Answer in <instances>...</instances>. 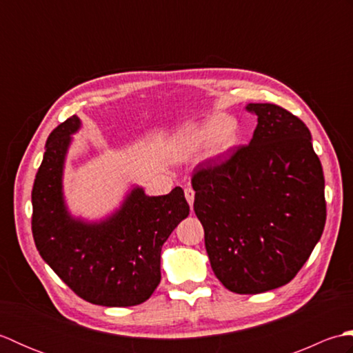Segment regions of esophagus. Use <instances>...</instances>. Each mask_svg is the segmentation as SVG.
I'll return each mask as SVG.
<instances>
[{"mask_svg":"<svg viewBox=\"0 0 353 353\" xmlns=\"http://www.w3.org/2000/svg\"><path fill=\"white\" fill-rule=\"evenodd\" d=\"M185 197H186V201L190 203V206L192 208V205H194V190L191 188V186L185 188Z\"/></svg>","mask_w":353,"mask_h":353,"instance_id":"obj_1","label":"esophagus"}]
</instances>
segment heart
Returning a JSON list of instances; mask_svg holds the SVG:
<instances>
[{"label": "heart", "mask_w": 353, "mask_h": 353, "mask_svg": "<svg viewBox=\"0 0 353 353\" xmlns=\"http://www.w3.org/2000/svg\"><path fill=\"white\" fill-rule=\"evenodd\" d=\"M239 129L235 119L228 115H212L203 121L186 124L174 134L172 153L177 157H188L208 145L211 157H224L238 145Z\"/></svg>", "instance_id": "heart-1"}]
</instances>
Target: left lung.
I'll list each match as a JSON object with an SVG mask.
<instances>
[{
	"mask_svg": "<svg viewBox=\"0 0 353 353\" xmlns=\"http://www.w3.org/2000/svg\"><path fill=\"white\" fill-rule=\"evenodd\" d=\"M249 145L203 162L192 177L194 211L215 276L236 294L288 283L308 261L326 223L325 177L302 119L270 103Z\"/></svg>",
	"mask_w": 353,
	"mask_h": 353,
	"instance_id": "1",
	"label": "left lung"
}]
</instances>
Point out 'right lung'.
I'll use <instances>...</instances> for the list:
<instances>
[{"instance_id": "add662e5", "label": "right lung", "mask_w": 353, "mask_h": 353, "mask_svg": "<svg viewBox=\"0 0 353 353\" xmlns=\"http://www.w3.org/2000/svg\"><path fill=\"white\" fill-rule=\"evenodd\" d=\"M81 121L72 115L50 133L32 191L36 249L54 273L86 302L134 306L161 282V250L190 214L181 186L167 196H147L133 186L115 212L99 221L72 216L63 196V168L72 134Z\"/></svg>"}]
</instances>
